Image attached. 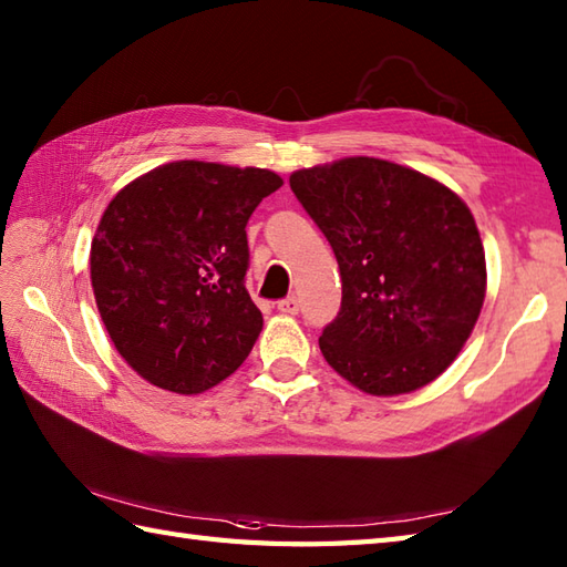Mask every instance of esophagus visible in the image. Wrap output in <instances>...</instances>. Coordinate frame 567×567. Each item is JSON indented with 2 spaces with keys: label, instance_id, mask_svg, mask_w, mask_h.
<instances>
[{
  "label": "esophagus",
  "instance_id": "1",
  "mask_svg": "<svg viewBox=\"0 0 567 567\" xmlns=\"http://www.w3.org/2000/svg\"><path fill=\"white\" fill-rule=\"evenodd\" d=\"M277 309L282 311V315H297L299 311V299L297 297H285L277 302Z\"/></svg>",
  "mask_w": 567,
  "mask_h": 567
}]
</instances>
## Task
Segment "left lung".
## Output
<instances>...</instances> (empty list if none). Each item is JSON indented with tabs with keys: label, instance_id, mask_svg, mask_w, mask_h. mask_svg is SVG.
<instances>
[{
	"label": "left lung",
	"instance_id": "obj_1",
	"mask_svg": "<svg viewBox=\"0 0 567 567\" xmlns=\"http://www.w3.org/2000/svg\"><path fill=\"white\" fill-rule=\"evenodd\" d=\"M290 187L341 270V311L319 339L327 363L375 396L436 380L473 333L487 290L467 204L439 179L368 155L305 167Z\"/></svg>",
	"mask_w": 567,
	"mask_h": 567
}]
</instances>
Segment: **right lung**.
<instances>
[{"label":"right lung","mask_w":567,"mask_h":567,"mask_svg":"<svg viewBox=\"0 0 567 567\" xmlns=\"http://www.w3.org/2000/svg\"><path fill=\"white\" fill-rule=\"evenodd\" d=\"M280 187L262 167L175 161L116 192L90 277L114 348L143 380L199 394L248 358L262 315L246 290V224Z\"/></svg>","instance_id":"obj_1"}]
</instances>
